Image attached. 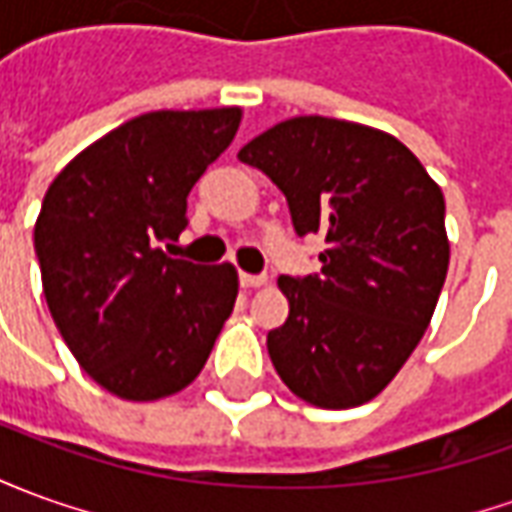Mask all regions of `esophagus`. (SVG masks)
<instances>
[{"label":"esophagus","instance_id":"esophagus-1","mask_svg":"<svg viewBox=\"0 0 512 512\" xmlns=\"http://www.w3.org/2000/svg\"><path fill=\"white\" fill-rule=\"evenodd\" d=\"M239 284L245 290H253V287H264L267 284V276H253V273H239Z\"/></svg>","mask_w":512,"mask_h":512}]
</instances>
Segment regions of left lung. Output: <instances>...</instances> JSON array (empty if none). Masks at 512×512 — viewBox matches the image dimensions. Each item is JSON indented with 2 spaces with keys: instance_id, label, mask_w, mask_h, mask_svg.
Instances as JSON below:
<instances>
[{
  "instance_id": "left-lung-1",
  "label": "left lung",
  "mask_w": 512,
  "mask_h": 512,
  "mask_svg": "<svg viewBox=\"0 0 512 512\" xmlns=\"http://www.w3.org/2000/svg\"><path fill=\"white\" fill-rule=\"evenodd\" d=\"M320 234V273L278 278L290 317L267 334L281 382L306 404L376 398L421 343L449 270L446 203L424 164L384 130L292 116L239 150Z\"/></svg>"
}]
</instances>
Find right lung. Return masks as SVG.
Here are the masks:
<instances>
[{
  "label": "right lung",
  "instance_id": "1",
  "mask_svg": "<svg viewBox=\"0 0 512 512\" xmlns=\"http://www.w3.org/2000/svg\"><path fill=\"white\" fill-rule=\"evenodd\" d=\"M239 122L236 105L150 111L88 144L49 183L35 220L49 315L77 365L116 398L181 393L234 312V264L183 262L164 248Z\"/></svg>",
  "mask_w": 512,
  "mask_h": 512
}]
</instances>
